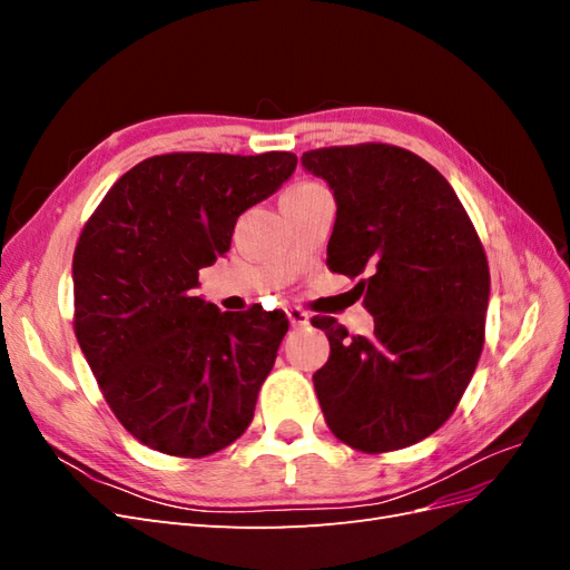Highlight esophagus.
Returning <instances> with one entry per match:
<instances>
[{"label": "esophagus", "mask_w": 570, "mask_h": 570, "mask_svg": "<svg viewBox=\"0 0 570 570\" xmlns=\"http://www.w3.org/2000/svg\"><path fill=\"white\" fill-rule=\"evenodd\" d=\"M287 318H289V325H292V327H304V325H308V314L302 312V308H297V306H289V308H287Z\"/></svg>", "instance_id": "esophagus-1"}]
</instances>
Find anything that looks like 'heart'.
Here are the masks:
<instances>
[{
  "mask_svg": "<svg viewBox=\"0 0 570 570\" xmlns=\"http://www.w3.org/2000/svg\"><path fill=\"white\" fill-rule=\"evenodd\" d=\"M321 185H316V183H299V185H295L289 189V193H312V189H318Z\"/></svg>",
  "mask_w": 570,
  "mask_h": 570,
  "instance_id": "heart-1",
  "label": "heart"
}]
</instances>
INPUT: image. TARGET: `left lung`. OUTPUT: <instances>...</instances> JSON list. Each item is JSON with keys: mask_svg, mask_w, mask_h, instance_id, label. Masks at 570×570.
I'll use <instances>...</instances> for the list:
<instances>
[{"mask_svg": "<svg viewBox=\"0 0 570 570\" xmlns=\"http://www.w3.org/2000/svg\"><path fill=\"white\" fill-rule=\"evenodd\" d=\"M302 166L337 204L327 268L350 278L373 316L352 335L314 316L331 358L314 373L327 428L358 452L416 444L452 416L485 342L490 268L452 185L392 145L323 147Z\"/></svg>", "mask_w": 570, "mask_h": 570, "instance_id": "1", "label": "left lung"}]
</instances>
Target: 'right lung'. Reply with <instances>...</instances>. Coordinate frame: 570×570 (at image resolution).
Here are the masks:
<instances>
[{"mask_svg": "<svg viewBox=\"0 0 570 570\" xmlns=\"http://www.w3.org/2000/svg\"><path fill=\"white\" fill-rule=\"evenodd\" d=\"M297 157L176 151L120 176L73 254L76 337L128 433L174 456H209L252 423L287 318L223 314L195 297L230 249L237 216L295 174Z\"/></svg>", "mask_w": 570, "mask_h": 570, "instance_id": "1", "label": "right lung"}]
</instances>
